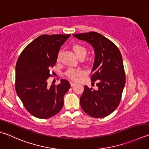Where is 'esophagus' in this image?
Wrapping results in <instances>:
<instances>
[{"instance_id":"1","label":"esophagus","mask_w":149,"mask_h":149,"mask_svg":"<svg viewBox=\"0 0 149 149\" xmlns=\"http://www.w3.org/2000/svg\"><path fill=\"white\" fill-rule=\"evenodd\" d=\"M70 84H71V87H73V86H74L75 85H76V83H74V82H72V81H71V82H70Z\"/></svg>"}]
</instances>
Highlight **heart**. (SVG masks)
<instances>
[{
  "label": "heart",
  "instance_id": "1",
  "mask_svg": "<svg viewBox=\"0 0 149 149\" xmlns=\"http://www.w3.org/2000/svg\"><path fill=\"white\" fill-rule=\"evenodd\" d=\"M73 49L76 54L78 56L80 55H85L87 53V50L86 47L82 46L80 44H74L73 45ZM60 56V53L58 55V59L59 58ZM84 74V71L81 69L80 68H69L68 70L65 72V75L68 77L69 78L71 79V80H76L77 79Z\"/></svg>",
  "mask_w": 149,
  "mask_h": 149
}]
</instances>
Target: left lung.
<instances>
[{
  "label": "left lung",
  "mask_w": 149,
  "mask_h": 149,
  "mask_svg": "<svg viewBox=\"0 0 149 149\" xmlns=\"http://www.w3.org/2000/svg\"><path fill=\"white\" fill-rule=\"evenodd\" d=\"M73 36L91 44L95 53L91 79L93 83L97 81L98 89L85 86L80 98L81 107L92 117L107 116L118 107L125 84L120 51L113 42L98 33L91 31Z\"/></svg>",
  "instance_id": "left-lung-1"
}]
</instances>
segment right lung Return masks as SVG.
<instances>
[{
    "instance_id": "1",
    "label": "right lung",
    "mask_w": 149,
    "mask_h": 149,
    "mask_svg": "<svg viewBox=\"0 0 149 149\" xmlns=\"http://www.w3.org/2000/svg\"><path fill=\"white\" fill-rule=\"evenodd\" d=\"M68 35H42L24 48L15 68V90L29 113L47 119L58 113L63 105V96L71 87L64 79L48 86L50 70L56 64L60 47Z\"/></svg>"
}]
</instances>
